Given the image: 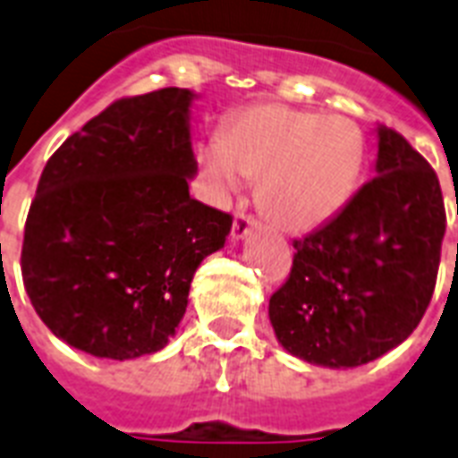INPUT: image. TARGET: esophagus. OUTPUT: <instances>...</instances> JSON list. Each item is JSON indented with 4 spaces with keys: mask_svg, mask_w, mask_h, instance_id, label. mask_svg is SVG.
Returning a JSON list of instances; mask_svg holds the SVG:
<instances>
[{
    "mask_svg": "<svg viewBox=\"0 0 458 458\" xmlns=\"http://www.w3.org/2000/svg\"><path fill=\"white\" fill-rule=\"evenodd\" d=\"M255 225V217L250 215V212H246L243 208H241L239 212H236V217H233V225H232V239L239 241L243 239L248 232H250V226Z\"/></svg>",
    "mask_w": 458,
    "mask_h": 458,
    "instance_id": "1",
    "label": "esophagus"
}]
</instances>
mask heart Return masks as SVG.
I'll list each match as a JSON object with an SVG mask.
<instances>
[{"label":"heart","mask_w":458,"mask_h":458,"mask_svg":"<svg viewBox=\"0 0 458 458\" xmlns=\"http://www.w3.org/2000/svg\"><path fill=\"white\" fill-rule=\"evenodd\" d=\"M363 152V136L346 116L262 102L226 119L208 166L229 189L239 176L258 181L260 210L289 232H308L349 200Z\"/></svg>","instance_id":"obj_1"}]
</instances>
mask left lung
Masks as SVG:
<instances>
[{
	"instance_id": "obj_1",
	"label": "left lung",
	"mask_w": 458,
	"mask_h": 458,
	"mask_svg": "<svg viewBox=\"0 0 458 458\" xmlns=\"http://www.w3.org/2000/svg\"><path fill=\"white\" fill-rule=\"evenodd\" d=\"M377 138V176L293 239L292 272L269 296L279 344L308 363L380 358L418 327L435 292L446 229L437 174L399 131L382 126Z\"/></svg>"
}]
</instances>
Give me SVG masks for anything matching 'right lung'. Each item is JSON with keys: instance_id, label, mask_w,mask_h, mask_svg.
I'll list each match as a JSON object with an SVG mask.
<instances>
[{"instance_id": "1", "label": "right lung", "mask_w": 458, "mask_h": 458, "mask_svg": "<svg viewBox=\"0 0 458 458\" xmlns=\"http://www.w3.org/2000/svg\"><path fill=\"white\" fill-rule=\"evenodd\" d=\"M191 90L114 100L64 140L38 181L21 272L52 335L100 358L155 353L232 215L189 196Z\"/></svg>"}]
</instances>
